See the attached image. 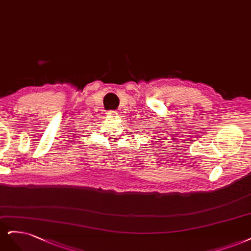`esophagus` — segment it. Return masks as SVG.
<instances>
[{
	"label": "esophagus",
	"instance_id": "obj_1",
	"mask_svg": "<svg viewBox=\"0 0 251 251\" xmlns=\"http://www.w3.org/2000/svg\"><path fill=\"white\" fill-rule=\"evenodd\" d=\"M108 116H116V111H114V110H109L108 112Z\"/></svg>",
	"mask_w": 251,
	"mask_h": 251
}]
</instances>
